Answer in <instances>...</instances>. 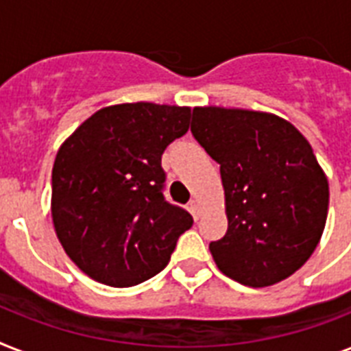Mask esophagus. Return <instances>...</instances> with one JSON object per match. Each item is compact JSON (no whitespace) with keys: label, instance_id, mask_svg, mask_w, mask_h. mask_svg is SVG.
Listing matches in <instances>:
<instances>
[{"label":"esophagus","instance_id":"34e87169","mask_svg":"<svg viewBox=\"0 0 351 351\" xmlns=\"http://www.w3.org/2000/svg\"><path fill=\"white\" fill-rule=\"evenodd\" d=\"M189 209H191V213L195 219H198L200 217V213H202V202L198 200V198H193L191 202H189Z\"/></svg>","mask_w":351,"mask_h":351}]
</instances>
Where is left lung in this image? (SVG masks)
<instances>
[{"label":"left lung","instance_id":"left-lung-1","mask_svg":"<svg viewBox=\"0 0 351 351\" xmlns=\"http://www.w3.org/2000/svg\"><path fill=\"white\" fill-rule=\"evenodd\" d=\"M193 136L220 164L228 231L209 250L237 282L277 284L315 251L330 189L310 142L271 112L195 107Z\"/></svg>","mask_w":351,"mask_h":351}]
</instances>
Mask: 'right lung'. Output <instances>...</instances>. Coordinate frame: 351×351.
<instances>
[{
	"label": "right lung",
	"instance_id": "1",
	"mask_svg": "<svg viewBox=\"0 0 351 351\" xmlns=\"http://www.w3.org/2000/svg\"><path fill=\"white\" fill-rule=\"evenodd\" d=\"M189 118V107L109 106L58 149L52 222L65 253L90 278L129 288L154 277L193 226L162 193V153L186 134Z\"/></svg>",
	"mask_w": 351,
	"mask_h": 351
}]
</instances>
